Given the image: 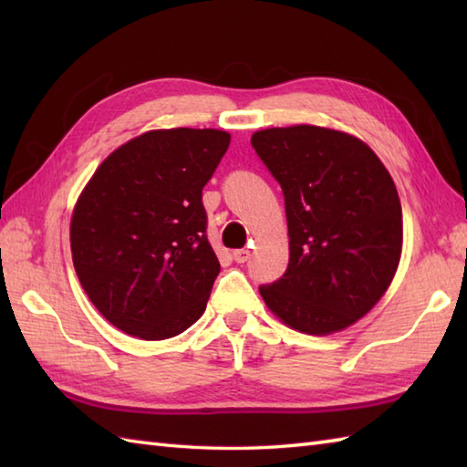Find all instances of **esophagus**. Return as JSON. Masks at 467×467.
<instances>
[{
    "instance_id": "1",
    "label": "esophagus",
    "mask_w": 467,
    "mask_h": 467,
    "mask_svg": "<svg viewBox=\"0 0 467 467\" xmlns=\"http://www.w3.org/2000/svg\"><path fill=\"white\" fill-rule=\"evenodd\" d=\"M249 256H251V251H249V249H239V251L233 253V259H234L236 263H246V261H249Z\"/></svg>"
}]
</instances>
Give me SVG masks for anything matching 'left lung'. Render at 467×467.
<instances>
[{"label": "left lung", "instance_id": "obj_1", "mask_svg": "<svg viewBox=\"0 0 467 467\" xmlns=\"http://www.w3.org/2000/svg\"><path fill=\"white\" fill-rule=\"evenodd\" d=\"M251 144L281 184L289 226V266L259 286L263 299L296 331H341L381 299L398 271V188L371 148L345 132L269 128Z\"/></svg>", "mask_w": 467, "mask_h": 467}]
</instances>
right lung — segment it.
<instances>
[{
  "mask_svg": "<svg viewBox=\"0 0 467 467\" xmlns=\"http://www.w3.org/2000/svg\"><path fill=\"white\" fill-rule=\"evenodd\" d=\"M228 144L231 134L213 128L146 132L108 156L78 198L74 269L120 331L161 341L204 313L221 265L202 188Z\"/></svg>",
  "mask_w": 467,
  "mask_h": 467,
  "instance_id": "obj_1",
  "label": "right lung"
}]
</instances>
